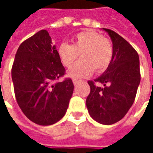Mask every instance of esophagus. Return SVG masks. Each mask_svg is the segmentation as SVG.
<instances>
[{
	"mask_svg": "<svg viewBox=\"0 0 153 153\" xmlns=\"http://www.w3.org/2000/svg\"><path fill=\"white\" fill-rule=\"evenodd\" d=\"M73 83H74V85L76 86L77 84L79 83V80H77V79H73Z\"/></svg>",
	"mask_w": 153,
	"mask_h": 153,
	"instance_id": "1",
	"label": "esophagus"
}]
</instances>
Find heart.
<instances>
[{
	"label": "heart",
	"mask_w": 153,
	"mask_h": 153,
	"mask_svg": "<svg viewBox=\"0 0 153 153\" xmlns=\"http://www.w3.org/2000/svg\"><path fill=\"white\" fill-rule=\"evenodd\" d=\"M58 54L63 65L67 68L72 66L80 55L82 60L68 71V75L82 79L89 76L93 70L99 73L109 67L113 58V46L102 35L87 30L77 33L71 45L60 44Z\"/></svg>",
	"instance_id": "heart-1"
}]
</instances>
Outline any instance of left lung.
Wrapping results in <instances>:
<instances>
[{
	"mask_svg": "<svg viewBox=\"0 0 153 153\" xmlns=\"http://www.w3.org/2000/svg\"><path fill=\"white\" fill-rule=\"evenodd\" d=\"M111 39L113 58L105 72L88 81L90 91L86 100L91 117L102 125H113L126 115L134 102L140 83L139 57L127 41L115 32L102 28Z\"/></svg>",
	"mask_w": 153,
	"mask_h": 153,
	"instance_id": "1",
	"label": "left lung"
}]
</instances>
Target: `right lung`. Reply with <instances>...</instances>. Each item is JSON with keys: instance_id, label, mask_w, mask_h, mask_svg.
<instances>
[{"instance_id": "right-lung-1", "label": "right lung", "mask_w": 153, "mask_h": 153, "mask_svg": "<svg viewBox=\"0 0 153 153\" xmlns=\"http://www.w3.org/2000/svg\"><path fill=\"white\" fill-rule=\"evenodd\" d=\"M64 74L65 67L47 30L20 44L12 66V81L18 105L31 121L51 125L65 115L74 83L67 79L53 84Z\"/></svg>"}]
</instances>
